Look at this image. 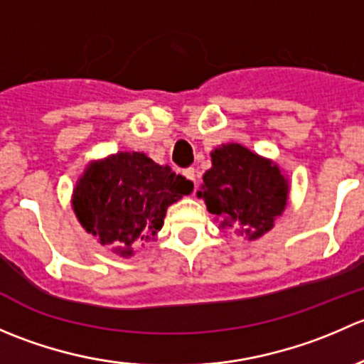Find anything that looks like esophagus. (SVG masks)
<instances>
[{"label": "esophagus", "mask_w": 364, "mask_h": 364, "mask_svg": "<svg viewBox=\"0 0 364 364\" xmlns=\"http://www.w3.org/2000/svg\"><path fill=\"white\" fill-rule=\"evenodd\" d=\"M183 176H185V178H188L190 181L196 183V168H193V167L185 168V171H183Z\"/></svg>", "instance_id": "1"}]
</instances>
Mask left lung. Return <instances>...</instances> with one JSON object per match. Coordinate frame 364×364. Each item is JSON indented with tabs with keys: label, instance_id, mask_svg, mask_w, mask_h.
I'll return each mask as SVG.
<instances>
[{
	"label": "left lung",
	"instance_id": "8db88e82",
	"mask_svg": "<svg viewBox=\"0 0 364 364\" xmlns=\"http://www.w3.org/2000/svg\"><path fill=\"white\" fill-rule=\"evenodd\" d=\"M213 167L204 174L208 211L237 236L255 240L273 227L287 204V181L280 168L240 144L211 153Z\"/></svg>",
	"mask_w": 364,
	"mask_h": 364
}]
</instances>
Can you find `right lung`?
I'll list each match as a JSON object with an SVG mask.
<instances>
[{
  "label": "right lung",
  "instance_id": "1",
  "mask_svg": "<svg viewBox=\"0 0 364 364\" xmlns=\"http://www.w3.org/2000/svg\"><path fill=\"white\" fill-rule=\"evenodd\" d=\"M192 190L193 183L168 165L161 167L142 153H117L87 167L73 209L102 245L114 243L121 255H132V245L153 240L168 205Z\"/></svg>",
  "mask_w": 364,
  "mask_h": 364
}]
</instances>
